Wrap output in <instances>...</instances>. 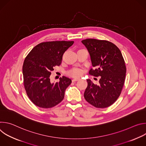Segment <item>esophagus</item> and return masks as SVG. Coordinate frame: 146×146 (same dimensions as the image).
<instances>
[{
	"label": "esophagus",
	"instance_id": "obj_1",
	"mask_svg": "<svg viewBox=\"0 0 146 146\" xmlns=\"http://www.w3.org/2000/svg\"><path fill=\"white\" fill-rule=\"evenodd\" d=\"M80 79L78 78H73V80H72V81L73 82H75V81H78V80H79Z\"/></svg>",
	"mask_w": 146,
	"mask_h": 146
}]
</instances>
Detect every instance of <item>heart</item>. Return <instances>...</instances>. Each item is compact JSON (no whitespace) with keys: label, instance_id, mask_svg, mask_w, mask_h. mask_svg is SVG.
Listing matches in <instances>:
<instances>
[{"label":"heart","instance_id":"obj_1","mask_svg":"<svg viewBox=\"0 0 146 146\" xmlns=\"http://www.w3.org/2000/svg\"><path fill=\"white\" fill-rule=\"evenodd\" d=\"M81 73L82 72L80 69H74L70 72V74L72 76L77 77L80 76L81 74Z\"/></svg>","mask_w":146,"mask_h":146}]
</instances>
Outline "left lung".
Returning <instances> with one entry per match:
<instances>
[{
	"instance_id": "left-lung-1",
	"label": "left lung",
	"mask_w": 146,
	"mask_h": 146,
	"mask_svg": "<svg viewBox=\"0 0 146 146\" xmlns=\"http://www.w3.org/2000/svg\"><path fill=\"white\" fill-rule=\"evenodd\" d=\"M87 48L92 65L89 74L100 76L99 85L87 80L88 86L84 96L91 105L97 108H106L119 96L126 75V66L119 49L107 40L87 38L81 41Z\"/></svg>"
}]
</instances>
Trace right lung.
<instances>
[{
    "label": "right lung",
    "instance_id": "right-lung-1",
    "mask_svg": "<svg viewBox=\"0 0 146 146\" xmlns=\"http://www.w3.org/2000/svg\"><path fill=\"white\" fill-rule=\"evenodd\" d=\"M73 43V41L41 43L25 58L23 66L24 87L36 106L51 108L64 99L65 90L72 83L71 79L63 76L59 82L52 83L50 76L54 68L60 65L64 52Z\"/></svg>",
    "mask_w": 146,
    "mask_h": 146
}]
</instances>
